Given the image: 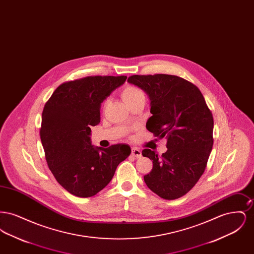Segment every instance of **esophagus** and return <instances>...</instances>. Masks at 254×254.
Returning a JSON list of instances; mask_svg holds the SVG:
<instances>
[{"label": "esophagus", "instance_id": "obj_1", "mask_svg": "<svg viewBox=\"0 0 254 254\" xmlns=\"http://www.w3.org/2000/svg\"><path fill=\"white\" fill-rule=\"evenodd\" d=\"M131 154H132L134 157L136 158H140L142 156L141 150L139 148H137V147H132L131 148Z\"/></svg>", "mask_w": 254, "mask_h": 254}]
</instances>
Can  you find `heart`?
Masks as SVG:
<instances>
[{
    "mask_svg": "<svg viewBox=\"0 0 254 254\" xmlns=\"http://www.w3.org/2000/svg\"><path fill=\"white\" fill-rule=\"evenodd\" d=\"M121 96L124 102L130 107L133 104L138 102H145V92L138 86L133 85H126L121 91ZM107 102L104 103V107H106Z\"/></svg>",
    "mask_w": 254,
    "mask_h": 254,
    "instance_id": "heart-1",
    "label": "heart"
}]
</instances>
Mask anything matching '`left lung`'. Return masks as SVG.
Segmentation results:
<instances>
[{
    "instance_id": "left-lung-1",
    "label": "left lung",
    "mask_w": 254,
    "mask_h": 254,
    "mask_svg": "<svg viewBox=\"0 0 254 254\" xmlns=\"http://www.w3.org/2000/svg\"><path fill=\"white\" fill-rule=\"evenodd\" d=\"M129 84L142 88L150 99L151 117L146 128L167 138L168 150L158 156L142 151L153 168L144 176L146 186L163 199L188 193L205 171L213 145V117L200 89L175 75H132Z\"/></svg>"
}]
</instances>
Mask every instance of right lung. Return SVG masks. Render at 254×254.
Wrapping results in <instances>:
<instances>
[{
	"mask_svg": "<svg viewBox=\"0 0 254 254\" xmlns=\"http://www.w3.org/2000/svg\"><path fill=\"white\" fill-rule=\"evenodd\" d=\"M127 76H88L59 85L42 114L41 141L55 179L69 193L91 197L111 181L118 165L129 156L127 145H91V127L101 120L100 108Z\"/></svg>",
	"mask_w": 254,
	"mask_h": 254,
	"instance_id": "1",
	"label": "right lung"
}]
</instances>
